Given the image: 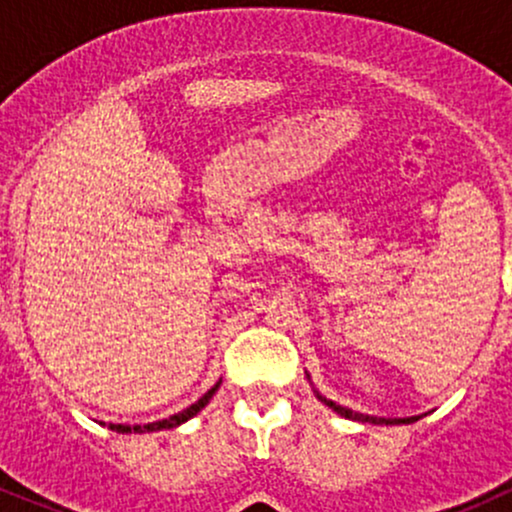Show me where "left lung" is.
<instances>
[{
  "label": "left lung",
  "instance_id": "8db88e82",
  "mask_svg": "<svg viewBox=\"0 0 512 512\" xmlns=\"http://www.w3.org/2000/svg\"><path fill=\"white\" fill-rule=\"evenodd\" d=\"M322 399V397H320ZM322 402H327V407H332L337 414L346 416V419H354V421H363V424H411V421H416L419 416H409V419H380V416H368V414H356V411L342 407V404L337 402H330V399H322Z\"/></svg>",
  "mask_w": 512,
  "mask_h": 512
}]
</instances>
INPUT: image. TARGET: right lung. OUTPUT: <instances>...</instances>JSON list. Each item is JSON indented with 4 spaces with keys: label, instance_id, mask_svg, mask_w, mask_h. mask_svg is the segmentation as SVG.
Instances as JSON below:
<instances>
[{
    "label": "right lung",
    "instance_id": "1",
    "mask_svg": "<svg viewBox=\"0 0 512 512\" xmlns=\"http://www.w3.org/2000/svg\"><path fill=\"white\" fill-rule=\"evenodd\" d=\"M219 390V383H216L214 387H211V390L207 392V395H204L202 399H199V402H195L192 404V407H187L185 411H180V414H173L170 416V419H163V421H156V424H146V426H115V424H110V431H122V433H129V431H139V433H144V431H166V428H175V426H180V424H185L187 419H192V416L197 414L199 409L204 407V404L209 402L211 397H214V392Z\"/></svg>",
    "mask_w": 512,
    "mask_h": 512
}]
</instances>
